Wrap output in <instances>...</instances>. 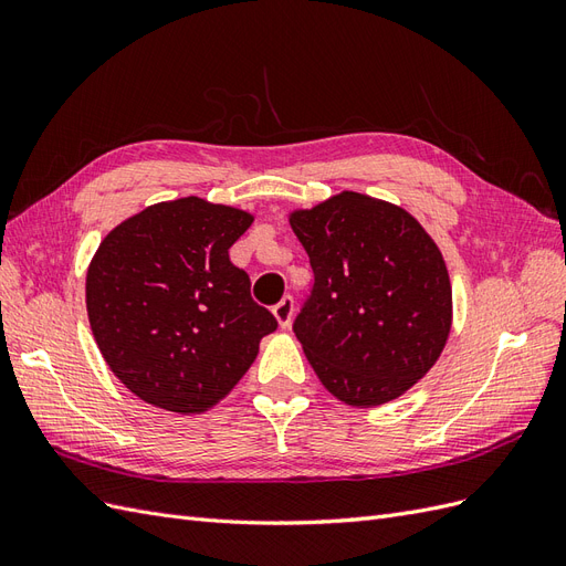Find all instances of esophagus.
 Here are the masks:
<instances>
[{"mask_svg":"<svg viewBox=\"0 0 566 566\" xmlns=\"http://www.w3.org/2000/svg\"><path fill=\"white\" fill-rule=\"evenodd\" d=\"M293 312H295V300L285 295L276 306H273V316L281 323V328H287L290 321H293Z\"/></svg>","mask_w":566,"mask_h":566,"instance_id":"esophagus-1","label":"esophagus"}]
</instances>
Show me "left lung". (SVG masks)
<instances>
[{
  "instance_id": "left-lung-1",
  "label": "left lung",
  "mask_w": 566,
  "mask_h": 566,
  "mask_svg": "<svg viewBox=\"0 0 566 566\" xmlns=\"http://www.w3.org/2000/svg\"><path fill=\"white\" fill-rule=\"evenodd\" d=\"M290 227L314 271L293 333L318 380L349 406L401 397L451 331L439 248L406 210L352 191L293 212Z\"/></svg>"
}]
</instances>
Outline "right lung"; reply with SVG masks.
I'll return each instance as SVG.
<instances>
[{
	"label": "right lung",
	"instance_id": "obj_1",
	"mask_svg": "<svg viewBox=\"0 0 566 566\" xmlns=\"http://www.w3.org/2000/svg\"><path fill=\"white\" fill-rule=\"evenodd\" d=\"M252 214L196 196L115 227L87 273V314L106 364L136 397L175 413L212 408L279 321L250 295L229 248Z\"/></svg>",
	"mask_w": 566,
	"mask_h": 566
}]
</instances>
